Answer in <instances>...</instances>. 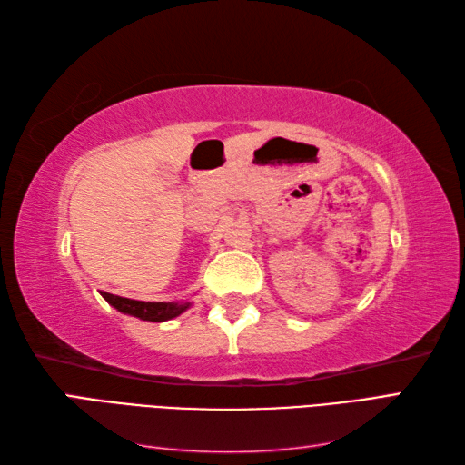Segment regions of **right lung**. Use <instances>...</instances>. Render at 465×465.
Returning <instances> with one entry per match:
<instances>
[{"mask_svg":"<svg viewBox=\"0 0 465 465\" xmlns=\"http://www.w3.org/2000/svg\"><path fill=\"white\" fill-rule=\"evenodd\" d=\"M102 295L104 300L117 312L132 315V318H140L143 322H167L192 308V302H140V300L120 298V295L105 293V292Z\"/></svg>","mask_w":465,"mask_h":465,"instance_id":"add662e5","label":"right lung"}]
</instances>
